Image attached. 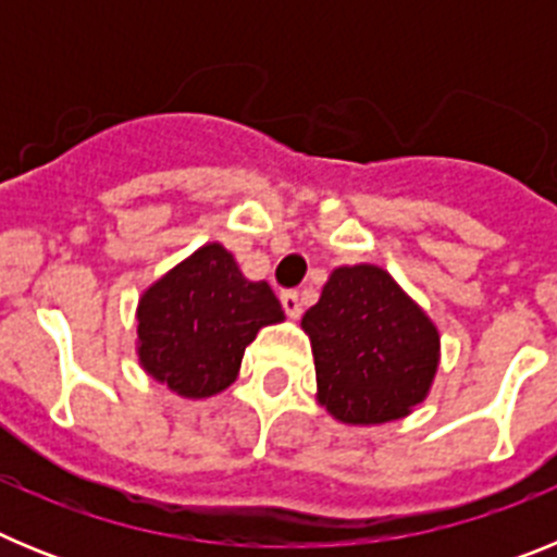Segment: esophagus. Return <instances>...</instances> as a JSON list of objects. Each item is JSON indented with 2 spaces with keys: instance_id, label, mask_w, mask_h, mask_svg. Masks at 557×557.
Listing matches in <instances>:
<instances>
[{
  "instance_id": "1",
  "label": "esophagus",
  "mask_w": 557,
  "mask_h": 557,
  "mask_svg": "<svg viewBox=\"0 0 557 557\" xmlns=\"http://www.w3.org/2000/svg\"><path fill=\"white\" fill-rule=\"evenodd\" d=\"M282 307H284V312L289 314V318H301V312H304L301 295L295 293V289H287V293H282Z\"/></svg>"
}]
</instances>
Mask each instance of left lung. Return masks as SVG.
<instances>
[{
    "instance_id": "left-lung-1",
    "label": "left lung",
    "mask_w": 557,
    "mask_h": 557,
    "mask_svg": "<svg viewBox=\"0 0 557 557\" xmlns=\"http://www.w3.org/2000/svg\"><path fill=\"white\" fill-rule=\"evenodd\" d=\"M301 329L312 343L318 401L343 424L398 421L430 393L441 334L387 270L334 268Z\"/></svg>"
}]
</instances>
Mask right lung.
Masks as SVG:
<instances>
[{
	"mask_svg": "<svg viewBox=\"0 0 557 557\" xmlns=\"http://www.w3.org/2000/svg\"><path fill=\"white\" fill-rule=\"evenodd\" d=\"M284 321L268 282H248L220 243L198 248L141 293L136 354L145 373L184 398L223 393L262 326Z\"/></svg>",
	"mask_w": 557,
	"mask_h": 557,
	"instance_id": "1",
	"label": "right lung"
}]
</instances>
